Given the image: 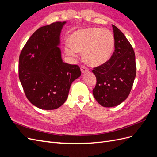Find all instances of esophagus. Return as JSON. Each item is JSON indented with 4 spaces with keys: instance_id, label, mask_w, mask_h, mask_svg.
Wrapping results in <instances>:
<instances>
[{
    "instance_id": "esophagus-1",
    "label": "esophagus",
    "mask_w": 157,
    "mask_h": 157,
    "mask_svg": "<svg viewBox=\"0 0 157 157\" xmlns=\"http://www.w3.org/2000/svg\"><path fill=\"white\" fill-rule=\"evenodd\" d=\"M80 70H81V72L83 74L88 72V69L86 67H84V66H82V67H80Z\"/></svg>"
}]
</instances>
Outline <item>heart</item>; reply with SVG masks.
I'll use <instances>...</instances> for the list:
<instances>
[{
	"instance_id": "b5f03b06",
	"label": "heart",
	"mask_w": 157,
	"mask_h": 157,
	"mask_svg": "<svg viewBox=\"0 0 157 157\" xmlns=\"http://www.w3.org/2000/svg\"><path fill=\"white\" fill-rule=\"evenodd\" d=\"M66 54L76 56V52H83V59L88 65L99 67L111 59L115 48V38L107 29L90 27L73 32L69 37Z\"/></svg>"
}]
</instances>
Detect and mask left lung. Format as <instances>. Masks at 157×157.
<instances>
[{"instance_id":"left-lung-1","label":"left lung","mask_w":157,"mask_h":157,"mask_svg":"<svg viewBox=\"0 0 157 157\" xmlns=\"http://www.w3.org/2000/svg\"><path fill=\"white\" fill-rule=\"evenodd\" d=\"M115 52L107 62L94 68L97 82L93 95L98 103L113 107L124 101L129 95L136 75V58L132 46L122 31L112 25Z\"/></svg>"}]
</instances>
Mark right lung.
Wrapping results in <instances>:
<instances>
[{
	"mask_svg": "<svg viewBox=\"0 0 157 157\" xmlns=\"http://www.w3.org/2000/svg\"><path fill=\"white\" fill-rule=\"evenodd\" d=\"M66 23L55 22L38 29L19 59V78L25 96L43 110L62 105L71 84L81 75L78 66L65 63L61 58L60 35Z\"/></svg>",
	"mask_w": 157,
	"mask_h": 157,
	"instance_id": "1",
	"label": "right lung"
}]
</instances>
